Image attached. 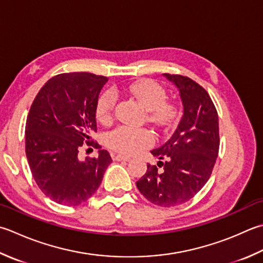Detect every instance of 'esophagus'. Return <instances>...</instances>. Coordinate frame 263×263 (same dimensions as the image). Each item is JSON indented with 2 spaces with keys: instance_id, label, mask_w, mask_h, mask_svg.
Returning a JSON list of instances; mask_svg holds the SVG:
<instances>
[{
  "instance_id": "34e87169",
  "label": "esophagus",
  "mask_w": 263,
  "mask_h": 263,
  "mask_svg": "<svg viewBox=\"0 0 263 263\" xmlns=\"http://www.w3.org/2000/svg\"><path fill=\"white\" fill-rule=\"evenodd\" d=\"M112 159L114 161H130V157L128 156H124V155H121V154H112Z\"/></svg>"
}]
</instances>
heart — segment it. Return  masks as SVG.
Instances as JSON below:
<instances>
[{"mask_svg": "<svg viewBox=\"0 0 263 263\" xmlns=\"http://www.w3.org/2000/svg\"><path fill=\"white\" fill-rule=\"evenodd\" d=\"M125 91L140 105L149 110V120L161 126H167L177 115V107L172 102H166V92L157 82L143 80L127 86L126 89L107 90L98 98L96 116L101 123H109L114 115L118 92ZM153 133L148 128H132L124 125L117 126L105 135V143L108 148L117 153L132 155L153 146Z\"/></svg>", "mask_w": 263, "mask_h": 263, "instance_id": "obj_1", "label": "heart"}]
</instances>
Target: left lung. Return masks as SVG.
<instances>
[{"instance_id":"left-lung-1","label":"left lung","mask_w":263,"mask_h":263,"mask_svg":"<svg viewBox=\"0 0 263 263\" xmlns=\"http://www.w3.org/2000/svg\"><path fill=\"white\" fill-rule=\"evenodd\" d=\"M164 75L180 90L183 114L170 140L152 151L159 162L148 164L137 187L151 203L171 208L188 202L208 182L219 154L220 136L218 111L208 91L187 76Z\"/></svg>"}]
</instances>
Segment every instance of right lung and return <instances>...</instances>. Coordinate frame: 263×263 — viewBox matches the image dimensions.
Here are the masks:
<instances>
[{
	"label": "right lung",
	"mask_w": 263,
	"mask_h": 263,
	"mask_svg": "<svg viewBox=\"0 0 263 263\" xmlns=\"http://www.w3.org/2000/svg\"><path fill=\"white\" fill-rule=\"evenodd\" d=\"M106 76L64 73L53 76L36 95L26 121L25 149L30 172L53 202L75 206L86 202L111 163L107 151L79 159L80 148H101L93 141L96 106Z\"/></svg>",
	"instance_id": "obj_1"
}]
</instances>
